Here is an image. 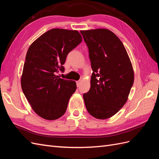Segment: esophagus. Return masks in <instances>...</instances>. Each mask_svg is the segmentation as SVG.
I'll list each match as a JSON object with an SVG mask.
<instances>
[{
    "label": "esophagus",
    "mask_w": 159,
    "mask_h": 159,
    "mask_svg": "<svg viewBox=\"0 0 159 159\" xmlns=\"http://www.w3.org/2000/svg\"><path fill=\"white\" fill-rule=\"evenodd\" d=\"M76 85H77V87H79L80 85V81H76Z\"/></svg>",
    "instance_id": "34e87169"
}]
</instances>
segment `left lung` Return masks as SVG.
Here are the masks:
<instances>
[{"mask_svg":"<svg viewBox=\"0 0 159 159\" xmlns=\"http://www.w3.org/2000/svg\"><path fill=\"white\" fill-rule=\"evenodd\" d=\"M93 70L91 87L84 93L89 113L99 119L117 113L127 102L134 82V72L119 38L105 28L81 30Z\"/></svg>","mask_w":159,"mask_h":159,"instance_id":"left-lung-1","label":"left lung"}]
</instances>
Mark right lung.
<instances>
[{
	"label": "right lung",
	"instance_id": "1",
	"mask_svg": "<svg viewBox=\"0 0 159 159\" xmlns=\"http://www.w3.org/2000/svg\"><path fill=\"white\" fill-rule=\"evenodd\" d=\"M81 41L82 37L77 30L53 28L28 48L21 87L32 109L42 118L55 120L65 113L76 84L55 74L64 71L67 56Z\"/></svg>",
	"mask_w": 159,
	"mask_h": 159
}]
</instances>
